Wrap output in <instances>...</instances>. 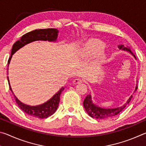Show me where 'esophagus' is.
I'll return each mask as SVG.
<instances>
[{
    "label": "esophagus",
    "mask_w": 146,
    "mask_h": 146,
    "mask_svg": "<svg viewBox=\"0 0 146 146\" xmlns=\"http://www.w3.org/2000/svg\"><path fill=\"white\" fill-rule=\"evenodd\" d=\"M82 82V80H81V79H79V78L74 79L73 81V83L74 84H80Z\"/></svg>",
    "instance_id": "obj_1"
}]
</instances>
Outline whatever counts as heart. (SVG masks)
Returning <instances> with one entry per match:
<instances>
[{"instance_id":"b5f03b06","label":"heart","mask_w":146,"mask_h":146,"mask_svg":"<svg viewBox=\"0 0 146 146\" xmlns=\"http://www.w3.org/2000/svg\"><path fill=\"white\" fill-rule=\"evenodd\" d=\"M105 48V44L98 39H90L84 44L80 49V55L88 58L96 55L95 62L100 63L105 58L103 49Z\"/></svg>"}]
</instances>
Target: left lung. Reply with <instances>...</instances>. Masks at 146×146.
I'll use <instances>...</instances> for the list:
<instances>
[{"label": "left lung", "instance_id": "obj_1", "mask_svg": "<svg viewBox=\"0 0 146 146\" xmlns=\"http://www.w3.org/2000/svg\"><path fill=\"white\" fill-rule=\"evenodd\" d=\"M118 48L120 49H122L123 51H127L128 52H129L131 55L134 56L136 58V56L133 53V52L129 48H126V47H124L123 45H119L118 46ZM137 59V58H136ZM137 85L136 86L135 91H137ZM133 97V95L131 96L129 98V99L127 100V102L123 104L121 107H118L117 108H100L99 106L95 105V104L93 102L92 99H91V94H89L87 96H86V98L84 100L83 104L84 107L86 112L88 113V114L91 117L93 118H97V119H106V118H109L115 117V115H117L118 114L123 111V109H124L127 104H129L131 99Z\"/></svg>", "mask_w": 146, "mask_h": 146}]
</instances>
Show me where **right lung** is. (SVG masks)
<instances>
[{
    "label": "right lung",
    "instance_id": "1",
    "mask_svg": "<svg viewBox=\"0 0 146 146\" xmlns=\"http://www.w3.org/2000/svg\"><path fill=\"white\" fill-rule=\"evenodd\" d=\"M58 30L56 29L53 28H48V29H35L32 31L27 33L24 35L22 36L21 39L17 40L16 42L13 45L11 49V56L9 58L8 61V66L9 62L12 57V55L18 51L20 48H23L26 44L33 41L36 40H44V41H49V42H55L58 36ZM8 81L9 86V89L13 93V91L11 90V86L9 84V78L8 76ZM64 90V88H62L55 95H54L53 97L50 98L49 100L47 101L42 104L36 106H31L29 105L24 104V103L21 102L15 95H14V98L15 99L16 102L19 107L21 108V110L23 111L24 113L32 117H36L38 118H46L51 115H52L55 113L58 107L59 102H60V96L62 91Z\"/></svg>",
    "mask_w": 146,
    "mask_h": 146
}]
</instances>
